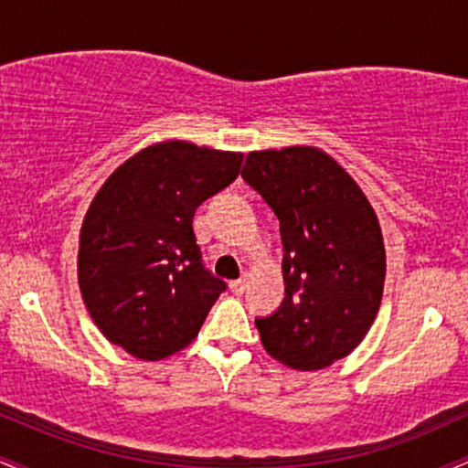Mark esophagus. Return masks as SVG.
Here are the masks:
<instances>
[{
    "label": "esophagus",
    "mask_w": 468,
    "mask_h": 468,
    "mask_svg": "<svg viewBox=\"0 0 468 468\" xmlns=\"http://www.w3.org/2000/svg\"><path fill=\"white\" fill-rule=\"evenodd\" d=\"M229 286L235 294H244V290H246V286H249V282H246V277H239V279H235V282H230Z\"/></svg>",
    "instance_id": "obj_1"
}]
</instances>
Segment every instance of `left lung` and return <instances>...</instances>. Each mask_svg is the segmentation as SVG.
Returning a JSON list of instances; mask_svg holds the SVG:
<instances>
[{
  "label": "left lung",
  "instance_id": "left-lung-1",
  "mask_svg": "<svg viewBox=\"0 0 468 468\" xmlns=\"http://www.w3.org/2000/svg\"><path fill=\"white\" fill-rule=\"evenodd\" d=\"M241 178L279 218L286 297L255 319L261 346L299 372L346 358L383 299L385 244L361 186L332 155L308 144L246 155Z\"/></svg>",
  "mask_w": 468,
  "mask_h": 468
}]
</instances>
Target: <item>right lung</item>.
I'll return each instance as SVG.
<instances>
[{
    "instance_id": "1",
    "label": "right lung",
    "mask_w": 468,
    "mask_h": 468,
    "mask_svg": "<svg viewBox=\"0 0 468 468\" xmlns=\"http://www.w3.org/2000/svg\"><path fill=\"white\" fill-rule=\"evenodd\" d=\"M244 154L154 143L103 182L79 235V288L114 346L160 361L197 336L227 283L202 266L193 213L239 176Z\"/></svg>"
}]
</instances>
